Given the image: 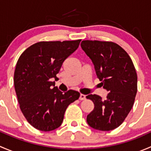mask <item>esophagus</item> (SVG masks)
<instances>
[{"label":"esophagus","instance_id":"obj_1","mask_svg":"<svg viewBox=\"0 0 151 151\" xmlns=\"http://www.w3.org/2000/svg\"><path fill=\"white\" fill-rule=\"evenodd\" d=\"M80 100H85V96L83 94H80Z\"/></svg>","mask_w":151,"mask_h":151}]
</instances>
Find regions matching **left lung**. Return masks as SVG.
Masks as SVG:
<instances>
[{
    "mask_svg": "<svg viewBox=\"0 0 151 151\" xmlns=\"http://www.w3.org/2000/svg\"><path fill=\"white\" fill-rule=\"evenodd\" d=\"M81 47L92 61L100 84L109 92L104 100L96 94L87 96L94 104L87 123L96 130H113L124 121L134 102L137 75L133 62L113 42L85 40Z\"/></svg>",
    "mask_w": 151,
    "mask_h": 151,
    "instance_id": "obj_1",
    "label": "left lung"
}]
</instances>
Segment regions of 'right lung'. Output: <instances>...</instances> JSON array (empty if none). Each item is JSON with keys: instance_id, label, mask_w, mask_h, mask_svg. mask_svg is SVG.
I'll use <instances>...</instances> for the list:
<instances>
[{"instance_id": "right-lung-1", "label": "right lung", "mask_w": 151, "mask_h": 151, "mask_svg": "<svg viewBox=\"0 0 151 151\" xmlns=\"http://www.w3.org/2000/svg\"><path fill=\"white\" fill-rule=\"evenodd\" d=\"M81 40L40 42L29 47L18 59L14 76V88L21 111L32 126L50 132L61 125L66 108L78 99L80 93L59 91L58 80L63 61Z\"/></svg>"}]
</instances>
